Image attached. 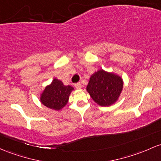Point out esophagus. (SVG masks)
Returning a JSON list of instances; mask_svg holds the SVG:
<instances>
[{
	"label": "esophagus",
	"instance_id": "esophagus-1",
	"mask_svg": "<svg viewBox=\"0 0 161 161\" xmlns=\"http://www.w3.org/2000/svg\"><path fill=\"white\" fill-rule=\"evenodd\" d=\"M75 87L77 89H82V85L81 84V82H78V83H76V84L75 85Z\"/></svg>",
	"mask_w": 161,
	"mask_h": 161
}]
</instances>
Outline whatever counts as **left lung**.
<instances>
[{
    "instance_id": "1",
    "label": "left lung",
    "mask_w": 161,
    "mask_h": 161,
    "mask_svg": "<svg viewBox=\"0 0 161 161\" xmlns=\"http://www.w3.org/2000/svg\"><path fill=\"white\" fill-rule=\"evenodd\" d=\"M123 89V80L118 75L103 69L91 75L86 90L101 106H110L117 102Z\"/></svg>"
}]
</instances>
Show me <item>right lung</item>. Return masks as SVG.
<instances>
[{
  "label": "right lung",
  "mask_w": 161,
  "mask_h": 161,
  "mask_svg": "<svg viewBox=\"0 0 161 161\" xmlns=\"http://www.w3.org/2000/svg\"><path fill=\"white\" fill-rule=\"evenodd\" d=\"M72 90L74 88L71 86H65L60 80L53 79L40 95V102L49 108L59 111L66 106Z\"/></svg>",
  "instance_id": "add662e5"
}]
</instances>
